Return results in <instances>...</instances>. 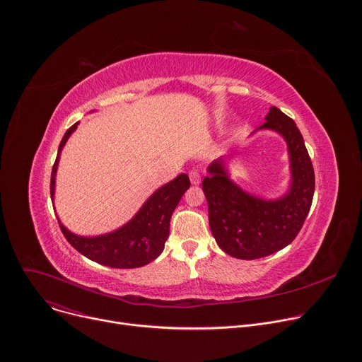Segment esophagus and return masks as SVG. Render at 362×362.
I'll list each match as a JSON object with an SVG mask.
<instances>
[{
    "label": "esophagus",
    "mask_w": 362,
    "mask_h": 362,
    "mask_svg": "<svg viewBox=\"0 0 362 362\" xmlns=\"http://www.w3.org/2000/svg\"><path fill=\"white\" fill-rule=\"evenodd\" d=\"M189 177H190V182L194 185H199L201 183V175L198 173V170H190L189 172Z\"/></svg>",
    "instance_id": "1"
}]
</instances>
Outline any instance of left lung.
Returning a JSON list of instances; mask_svg holds the SVG:
<instances>
[{"label": "left lung", "mask_w": 362, "mask_h": 362, "mask_svg": "<svg viewBox=\"0 0 362 362\" xmlns=\"http://www.w3.org/2000/svg\"><path fill=\"white\" fill-rule=\"evenodd\" d=\"M264 119L256 131L278 132L288 147L291 180L285 195L263 199L243 190L230 179L224 157L208 165L209 175L202 180L215 242L227 255L245 260L269 256L290 245L315 195V170L296 122L275 106Z\"/></svg>", "instance_id": "left-lung-1"}]
</instances>
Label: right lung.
<instances>
[{
	"mask_svg": "<svg viewBox=\"0 0 362 362\" xmlns=\"http://www.w3.org/2000/svg\"><path fill=\"white\" fill-rule=\"evenodd\" d=\"M77 125L78 122L65 132L59 144L51 175L52 201L55 197V177L59 156L71 134L77 129ZM189 186V177L185 173L179 175L172 182L158 187L127 224L107 234L83 237L66 230L59 218L58 223L68 243L90 260L117 269L141 268L161 255L165 240L168 238V231H170L172 214Z\"/></svg>",
	"mask_w": 362,
	"mask_h": 362,
	"instance_id": "1",
	"label": "right lung"
}]
</instances>
